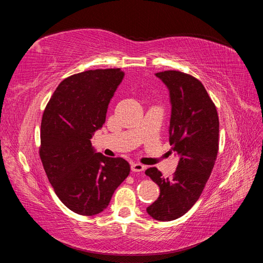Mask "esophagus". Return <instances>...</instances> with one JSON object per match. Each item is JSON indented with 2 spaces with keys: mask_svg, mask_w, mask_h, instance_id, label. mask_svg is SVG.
<instances>
[{
  "mask_svg": "<svg viewBox=\"0 0 263 263\" xmlns=\"http://www.w3.org/2000/svg\"><path fill=\"white\" fill-rule=\"evenodd\" d=\"M146 169V166L141 163H133L132 164V170L134 172H141Z\"/></svg>",
  "mask_w": 263,
  "mask_h": 263,
  "instance_id": "obj_1",
  "label": "esophagus"
}]
</instances>
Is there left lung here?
<instances>
[{
	"label": "left lung",
	"instance_id": "obj_1",
	"mask_svg": "<svg viewBox=\"0 0 263 263\" xmlns=\"http://www.w3.org/2000/svg\"><path fill=\"white\" fill-rule=\"evenodd\" d=\"M168 87L171 103L169 141L179 157L176 172L163 178L157 168L146 174L160 187V195L147 208L159 221L174 220L187 213L201 196L216 161L219 121L204 85L180 71L156 73Z\"/></svg>",
	"mask_w": 263,
	"mask_h": 263
}]
</instances>
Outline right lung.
<instances>
[{
  "label": "right lung",
  "mask_w": 263,
  "mask_h": 263,
  "mask_svg": "<svg viewBox=\"0 0 263 263\" xmlns=\"http://www.w3.org/2000/svg\"><path fill=\"white\" fill-rule=\"evenodd\" d=\"M124 76L121 69L71 76L58 85L43 115L39 155L47 178L59 200L84 216L104 211L130 172L125 159L97 153L91 142Z\"/></svg>",
  "instance_id": "right-lung-1"
}]
</instances>
